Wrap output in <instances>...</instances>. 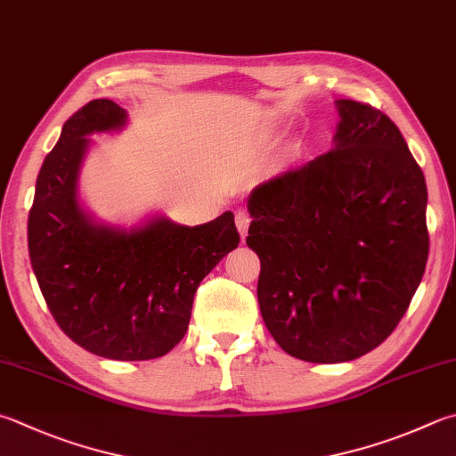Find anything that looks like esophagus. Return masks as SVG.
Instances as JSON below:
<instances>
[{
	"instance_id": "1",
	"label": "esophagus",
	"mask_w": 456,
	"mask_h": 456,
	"mask_svg": "<svg viewBox=\"0 0 456 456\" xmlns=\"http://www.w3.org/2000/svg\"><path fill=\"white\" fill-rule=\"evenodd\" d=\"M236 228L240 232V236L246 238L248 228H250V216H248V212H244V210L236 212Z\"/></svg>"
}]
</instances>
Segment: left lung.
<instances>
[{
    "mask_svg": "<svg viewBox=\"0 0 456 456\" xmlns=\"http://www.w3.org/2000/svg\"><path fill=\"white\" fill-rule=\"evenodd\" d=\"M335 107L333 149L248 199L264 323L286 354L312 363L381 346L428 256L425 176L397 125L363 102Z\"/></svg>",
    "mask_w": 456,
    "mask_h": 456,
    "instance_id": "obj_1",
    "label": "left lung"
}]
</instances>
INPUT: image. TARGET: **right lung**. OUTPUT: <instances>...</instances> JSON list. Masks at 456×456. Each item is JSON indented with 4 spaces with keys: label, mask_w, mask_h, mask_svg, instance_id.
Masks as SVG:
<instances>
[{
    "label": "right lung",
    "mask_w": 456,
    "mask_h": 456,
    "mask_svg": "<svg viewBox=\"0 0 456 456\" xmlns=\"http://www.w3.org/2000/svg\"><path fill=\"white\" fill-rule=\"evenodd\" d=\"M126 110L94 99L63 125L39 170L28 220L31 268L59 328L117 362L167 355L184 338L194 294L240 244L234 214L200 226L152 216L123 228L94 220L79 200L89 134L121 131Z\"/></svg>",
    "instance_id": "1"
}]
</instances>
